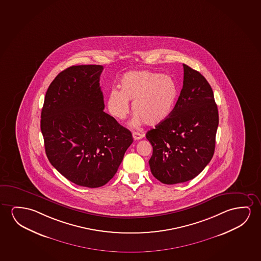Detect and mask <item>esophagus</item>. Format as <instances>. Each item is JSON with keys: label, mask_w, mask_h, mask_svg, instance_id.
Masks as SVG:
<instances>
[{"label": "esophagus", "mask_w": 261, "mask_h": 261, "mask_svg": "<svg viewBox=\"0 0 261 261\" xmlns=\"http://www.w3.org/2000/svg\"><path fill=\"white\" fill-rule=\"evenodd\" d=\"M133 137L135 140H140L143 137H144V135L138 132H134L133 133Z\"/></svg>", "instance_id": "34e87169"}]
</instances>
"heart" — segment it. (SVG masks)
Returning <instances> with one entry per match:
<instances>
[{
    "label": "heart",
    "instance_id": "b5f03b06",
    "mask_svg": "<svg viewBox=\"0 0 261 261\" xmlns=\"http://www.w3.org/2000/svg\"><path fill=\"white\" fill-rule=\"evenodd\" d=\"M119 88L120 91H110L108 109L112 117L123 120L129 112L128 101H133L134 125L162 124L173 113L178 101V83L173 77L148 70L126 72Z\"/></svg>",
    "mask_w": 261,
    "mask_h": 261
}]
</instances>
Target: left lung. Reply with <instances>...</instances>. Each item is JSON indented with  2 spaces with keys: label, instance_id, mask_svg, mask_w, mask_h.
<instances>
[{
  "label": "left lung",
  "instance_id": "left-lung-1",
  "mask_svg": "<svg viewBox=\"0 0 261 261\" xmlns=\"http://www.w3.org/2000/svg\"><path fill=\"white\" fill-rule=\"evenodd\" d=\"M183 87L173 113L146 134L152 146L151 174L168 185L189 181L210 163L219 115L210 84L183 64Z\"/></svg>",
  "mask_w": 261,
  "mask_h": 261
}]
</instances>
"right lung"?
Masks as SVG:
<instances>
[{
  "label": "right lung",
  "instance_id": "1",
  "mask_svg": "<svg viewBox=\"0 0 261 261\" xmlns=\"http://www.w3.org/2000/svg\"><path fill=\"white\" fill-rule=\"evenodd\" d=\"M102 70L87 64L61 72L46 91L40 121L50 163L70 181L92 189L113 178L133 143L128 129L103 111Z\"/></svg>",
  "mask_w": 261,
  "mask_h": 261
}]
</instances>
